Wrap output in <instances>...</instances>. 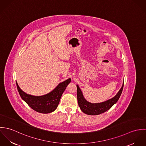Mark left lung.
I'll return each instance as SVG.
<instances>
[{
    "mask_svg": "<svg viewBox=\"0 0 146 146\" xmlns=\"http://www.w3.org/2000/svg\"><path fill=\"white\" fill-rule=\"evenodd\" d=\"M124 84V83L123 84V86L118 93L113 98L100 104H91L86 101L84 98L80 89L77 85V99L81 110L84 113L90 115H97L107 111L119 100L123 92Z\"/></svg>",
    "mask_w": 146,
    "mask_h": 146,
    "instance_id": "obj_1",
    "label": "left lung"
}]
</instances>
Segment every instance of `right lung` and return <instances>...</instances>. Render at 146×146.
Here are the masks:
<instances>
[{"label":"right lung","instance_id":"add662e5","mask_svg":"<svg viewBox=\"0 0 146 146\" xmlns=\"http://www.w3.org/2000/svg\"><path fill=\"white\" fill-rule=\"evenodd\" d=\"M68 79L58 85L49 93L42 96H33L25 93L16 82L17 88L21 98L32 109L36 112L48 113L54 111L59 104L61 97L67 85L70 83Z\"/></svg>","mask_w":146,"mask_h":146}]
</instances>
